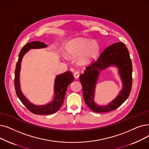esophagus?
Instances as JSON below:
<instances>
[{
  "label": "esophagus",
  "instance_id": "34e87169",
  "mask_svg": "<svg viewBox=\"0 0 149 149\" xmlns=\"http://www.w3.org/2000/svg\"><path fill=\"white\" fill-rule=\"evenodd\" d=\"M79 75H80V72H79V71H75V72H74V77L75 78H76V79H78L79 77Z\"/></svg>",
  "mask_w": 149,
  "mask_h": 149
}]
</instances>
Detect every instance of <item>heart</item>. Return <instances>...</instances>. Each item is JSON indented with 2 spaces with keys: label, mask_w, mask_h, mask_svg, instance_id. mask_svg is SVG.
<instances>
[{
  "label": "heart",
  "mask_w": 149,
  "mask_h": 149,
  "mask_svg": "<svg viewBox=\"0 0 149 149\" xmlns=\"http://www.w3.org/2000/svg\"><path fill=\"white\" fill-rule=\"evenodd\" d=\"M67 52L70 56H79V63L86 64L93 61L97 56L100 50L99 43L90 41L85 38H77L72 40L67 46Z\"/></svg>",
  "instance_id": "b5f03b06"
}]
</instances>
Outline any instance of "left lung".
<instances>
[{"mask_svg": "<svg viewBox=\"0 0 149 149\" xmlns=\"http://www.w3.org/2000/svg\"><path fill=\"white\" fill-rule=\"evenodd\" d=\"M111 65L119 68L123 89L119 95L107 106H99L93 102L95 87L99 71ZM83 95L86 105L95 113L114 110L128 97L132 86V63L127 48L123 42H116L107 47L96 61H92L79 77Z\"/></svg>", "mask_w": 149, "mask_h": 149, "instance_id": "1", "label": "left lung"}]
</instances>
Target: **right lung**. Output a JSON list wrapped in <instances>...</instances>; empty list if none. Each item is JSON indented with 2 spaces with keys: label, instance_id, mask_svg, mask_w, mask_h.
Instances as JSON below:
<instances>
[{
  "label": "right lung",
  "instance_id": "right-lung-1",
  "mask_svg": "<svg viewBox=\"0 0 149 149\" xmlns=\"http://www.w3.org/2000/svg\"><path fill=\"white\" fill-rule=\"evenodd\" d=\"M46 46L47 45L44 42L37 41L25 44L19 54L18 61L16 63L15 72V88L17 96L22 104L31 113L38 115L51 114L58 111L63 103L68 86L74 80V77L70 71H67L64 74L57 75L55 82V99L53 102L46 105L37 106L33 105L21 93L19 85V71L22 57L30 49H40L46 47Z\"/></svg>",
  "mask_w": 149,
  "mask_h": 149
}]
</instances>
